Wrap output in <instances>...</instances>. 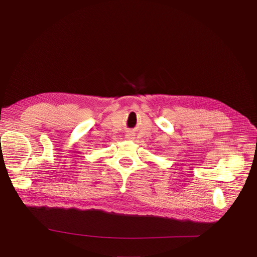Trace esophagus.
Instances as JSON below:
<instances>
[{
    "mask_svg": "<svg viewBox=\"0 0 257 257\" xmlns=\"http://www.w3.org/2000/svg\"><path fill=\"white\" fill-rule=\"evenodd\" d=\"M125 138H126V139H133V138H134V135L132 134V133H128V134L125 135Z\"/></svg>",
    "mask_w": 257,
    "mask_h": 257,
    "instance_id": "1",
    "label": "esophagus"
}]
</instances>
